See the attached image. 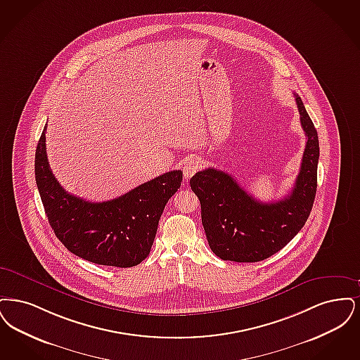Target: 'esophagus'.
Masks as SVG:
<instances>
[{
    "instance_id": "34e87169",
    "label": "esophagus",
    "mask_w": 360,
    "mask_h": 360,
    "mask_svg": "<svg viewBox=\"0 0 360 360\" xmlns=\"http://www.w3.org/2000/svg\"><path fill=\"white\" fill-rule=\"evenodd\" d=\"M199 168H200L199 161L196 158H189L187 160V162H184V165H183V174L188 180L199 171Z\"/></svg>"
}]
</instances>
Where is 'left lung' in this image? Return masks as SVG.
<instances>
[{"label":"left lung","mask_w":360,"mask_h":360,"mask_svg":"<svg viewBox=\"0 0 360 360\" xmlns=\"http://www.w3.org/2000/svg\"><path fill=\"white\" fill-rule=\"evenodd\" d=\"M295 96L307 143L295 187L286 198L258 202L231 174L214 168L196 173L189 181L200 200L208 245L223 261L258 262L271 257L298 234L312 211L319 137L301 98Z\"/></svg>","instance_id":"1"}]
</instances>
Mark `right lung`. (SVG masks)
<instances>
[{"label": "right lung", "mask_w": 360, "mask_h": 360, "mask_svg": "<svg viewBox=\"0 0 360 360\" xmlns=\"http://www.w3.org/2000/svg\"><path fill=\"white\" fill-rule=\"evenodd\" d=\"M46 131L36 148L34 176L48 221L63 245L93 264L131 267L150 252L165 204L183 181L171 171L125 195L94 203L63 189L48 164Z\"/></svg>", "instance_id": "1"}]
</instances>
